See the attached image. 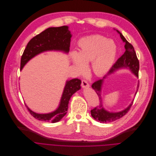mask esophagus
Returning a JSON list of instances; mask_svg holds the SVG:
<instances>
[{"mask_svg":"<svg viewBox=\"0 0 156 156\" xmlns=\"http://www.w3.org/2000/svg\"><path fill=\"white\" fill-rule=\"evenodd\" d=\"M81 85L83 88H87L89 87V84L88 83V82L86 80H82V83H81Z\"/></svg>","mask_w":156,"mask_h":156,"instance_id":"34e87169","label":"esophagus"}]
</instances>
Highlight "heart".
<instances>
[{"instance_id":"heart-1","label":"heart","mask_w":156,"mask_h":156,"mask_svg":"<svg viewBox=\"0 0 156 156\" xmlns=\"http://www.w3.org/2000/svg\"><path fill=\"white\" fill-rule=\"evenodd\" d=\"M115 43L100 35L87 36L79 42V51L71 53L74 65L82 73L86 72L91 62V68L95 75L106 74L111 68L116 55Z\"/></svg>"}]
</instances>
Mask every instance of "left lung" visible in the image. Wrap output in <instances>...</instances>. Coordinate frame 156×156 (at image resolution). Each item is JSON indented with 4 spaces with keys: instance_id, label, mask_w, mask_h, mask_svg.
Returning a JSON list of instances; mask_svg holds the SVG:
<instances>
[{
    "instance_id": "obj_1",
    "label": "left lung",
    "mask_w": 156,
    "mask_h": 156,
    "mask_svg": "<svg viewBox=\"0 0 156 156\" xmlns=\"http://www.w3.org/2000/svg\"><path fill=\"white\" fill-rule=\"evenodd\" d=\"M117 31L118 33L120 34V36L122 40L123 41V42L126 43L125 46H124L126 48V51L124 52V53L117 60L115 63L112 66L108 74L113 73L114 71H115L118 69L127 68V69H129L137 77H138L140 64H139V61L137 58L135 49L133 45L126 40V39L123 37V36L119 32V31L117 30ZM106 76H105L103 79H100L95 82L91 85V87L95 90L98 96L100 104L99 106L95 107V108H93V109L91 110V116L95 120H97V121H100L101 123L111 122L120 119L129 112V111L130 110L133 103V101L131 103V104L129 106V107H127L126 109H124L120 112H110L105 110L103 106V100L101 96V86H102L104 79L106 78ZM138 87H139V83L138 84L137 90L136 93H137Z\"/></svg>"
}]
</instances>
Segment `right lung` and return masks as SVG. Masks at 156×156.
Segmentation results:
<instances>
[{
	"instance_id": "1",
	"label": "right lung",
	"mask_w": 156,
	"mask_h": 156,
	"mask_svg": "<svg viewBox=\"0 0 156 156\" xmlns=\"http://www.w3.org/2000/svg\"><path fill=\"white\" fill-rule=\"evenodd\" d=\"M71 36L67 26L49 27L36 36L30 40L24 50L21 58L20 70L31 58L45 51H63L68 53L69 51ZM80 84L81 80L77 78L68 80L59 107L51 113L37 114L31 111L26 105V106L30 114L36 119L51 123L57 122L67 113L69 101L74 93L80 89Z\"/></svg>"
}]
</instances>
